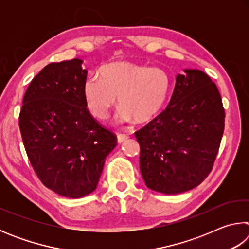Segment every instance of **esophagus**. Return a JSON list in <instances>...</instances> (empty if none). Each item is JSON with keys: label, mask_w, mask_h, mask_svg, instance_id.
<instances>
[{"label": "esophagus", "mask_w": 249, "mask_h": 249, "mask_svg": "<svg viewBox=\"0 0 249 249\" xmlns=\"http://www.w3.org/2000/svg\"><path fill=\"white\" fill-rule=\"evenodd\" d=\"M127 138H128V136L126 134H121V133L117 134V142H119V144L125 142Z\"/></svg>", "instance_id": "1"}]
</instances>
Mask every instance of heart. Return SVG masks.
Returning <instances> with one entry per match:
<instances>
[{
	"mask_svg": "<svg viewBox=\"0 0 249 249\" xmlns=\"http://www.w3.org/2000/svg\"><path fill=\"white\" fill-rule=\"evenodd\" d=\"M171 86L170 75L161 68L113 62L99 70V77L94 75L84 82L82 93L87 108L98 120L107 119L117 96L119 121L145 124L161 112Z\"/></svg>",
	"mask_w": 249,
	"mask_h": 249,
	"instance_id": "b5f03b06",
	"label": "heart"
}]
</instances>
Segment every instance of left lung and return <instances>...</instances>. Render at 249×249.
Listing matches in <instances>:
<instances>
[{
    "label": "left lung",
    "mask_w": 249,
    "mask_h": 249,
    "mask_svg": "<svg viewBox=\"0 0 249 249\" xmlns=\"http://www.w3.org/2000/svg\"><path fill=\"white\" fill-rule=\"evenodd\" d=\"M184 72L177 75L165 111L135 133L142 179L166 195L191 190L209 176L224 132L216 84L201 70Z\"/></svg>",
    "instance_id": "left-lung-1"
}]
</instances>
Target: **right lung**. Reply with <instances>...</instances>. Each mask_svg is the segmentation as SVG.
Listing matches in <instances>:
<instances>
[{
  "instance_id": "add662e5",
  "label": "right lung",
  "mask_w": 249,
  "mask_h": 249,
  "mask_svg": "<svg viewBox=\"0 0 249 249\" xmlns=\"http://www.w3.org/2000/svg\"><path fill=\"white\" fill-rule=\"evenodd\" d=\"M81 59L52 62L29 83L19 129L34 171L45 187L78 199L96 189L116 135L87 108Z\"/></svg>"
}]
</instances>
